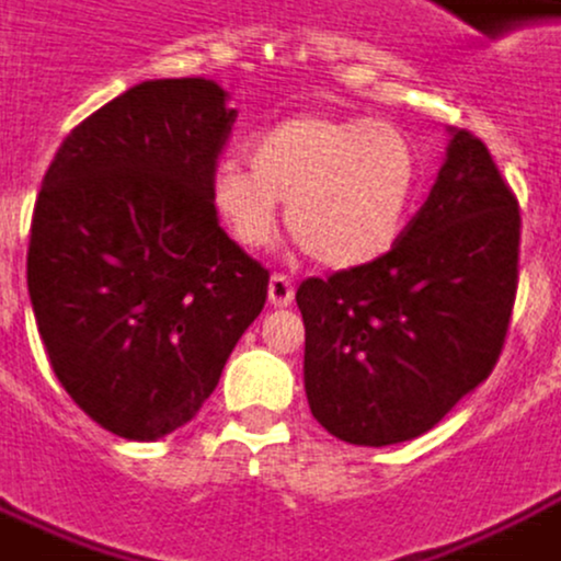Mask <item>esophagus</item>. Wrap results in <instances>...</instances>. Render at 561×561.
Masks as SVG:
<instances>
[{"instance_id": "34e87169", "label": "esophagus", "mask_w": 561, "mask_h": 561, "mask_svg": "<svg viewBox=\"0 0 561 561\" xmlns=\"http://www.w3.org/2000/svg\"><path fill=\"white\" fill-rule=\"evenodd\" d=\"M293 280H289L287 274H272V280H268V302L274 308H287L293 302Z\"/></svg>"}]
</instances>
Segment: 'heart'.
<instances>
[{"instance_id":"heart-1","label":"heart","mask_w":561,"mask_h":561,"mask_svg":"<svg viewBox=\"0 0 561 561\" xmlns=\"http://www.w3.org/2000/svg\"><path fill=\"white\" fill-rule=\"evenodd\" d=\"M250 167L221 160L206 197L243 250L268 247L277 201L296 243L327 268H360L392 250L420 191V153L389 119L299 114L250 138Z\"/></svg>"}]
</instances>
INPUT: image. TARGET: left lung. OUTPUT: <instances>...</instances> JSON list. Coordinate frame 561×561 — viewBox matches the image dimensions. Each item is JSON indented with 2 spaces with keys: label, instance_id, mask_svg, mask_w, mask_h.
<instances>
[{
  "label": "left lung",
  "instance_id": "obj_1",
  "mask_svg": "<svg viewBox=\"0 0 561 561\" xmlns=\"http://www.w3.org/2000/svg\"><path fill=\"white\" fill-rule=\"evenodd\" d=\"M518 203L476 135L450 129L423 209L389 253L296 289L314 420L348 445L430 432L488 379L518 284Z\"/></svg>",
  "mask_w": 561,
  "mask_h": 561
}]
</instances>
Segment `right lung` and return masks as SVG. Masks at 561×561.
Wrapping results in <instances>:
<instances>
[{"label":"right lung","instance_id":"right-lung-1","mask_svg":"<svg viewBox=\"0 0 561 561\" xmlns=\"http://www.w3.org/2000/svg\"><path fill=\"white\" fill-rule=\"evenodd\" d=\"M237 111L201 77L131 85L64 138L36 197L26 289L55 377L98 426L194 420L268 296L206 197Z\"/></svg>","mask_w":561,"mask_h":561}]
</instances>
